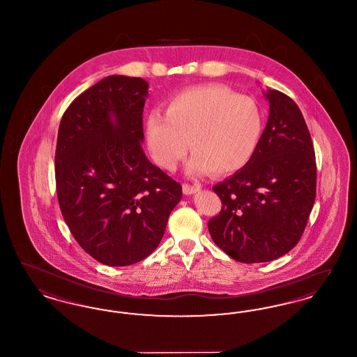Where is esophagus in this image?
Segmentation results:
<instances>
[{"label": "esophagus", "mask_w": 357, "mask_h": 357, "mask_svg": "<svg viewBox=\"0 0 357 357\" xmlns=\"http://www.w3.org/2000/svg\"><path fill=\"white\" fill-rule=\"evenodd\" d=\"M199 190H201V185H187V183L183 185V192H185L186 195L195 194V192H198Z\"/></svg>", "instance_id": "34e87169"}]
</instances>
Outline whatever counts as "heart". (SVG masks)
I'll return each mask as SVG.
<instances>
[{
  "instance_id": "heart-1",
  "label": "heart",
  "mask_w": 357,
  "mask_h": 357,
  "mask_svg": "<svg viewBox=\"0 0 357 357\" xmlns=\"http://www.w3.org/2000/svg\"><path fill=\"white\" fill-rule=\"evenodd\" d=\"M264 126V111L253 98L225 85H198L170 98L166 115H149L146 139L153 159L167 170L183 159L190 142V174L226 175L250 162Z\"/></svg>"
}]
</instances>
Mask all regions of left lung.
Segmentation results:
<instances>
[{"mask_svg":"<svg viewBox=\"0 0 357 357\" xmlns=\"http://www.w3.org/2000/svg\"><path fill=\"white\" fill-rule=\"evenodd\" d=\"M264 96L269 119L258 149L245 167L213 187L222 210L208 221L215 245L243 264L290 252L316 198L314 149L298 105L277 89Z\"/></svg>","mask_w":357,"mask_h":357,"instance_id":"left-lung-1","label":"left lung"}]
</instances>
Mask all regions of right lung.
I'll use <instances>...</instances> for the list:
<instances>
[{
  "label": "right lung",
  "instance_id": "1",
  "mask_svg": "<svg viewBox=\"0 0 357 357\" xmlns=\"http://www.w3.org/2000/svg\"><path fill=\"white\" fill-rule=\"evenodd\" d=\"M147 96L142 77H104L70 102L59 127L61 214L85 252L109 266L151 255L182 198V186L142 149Z\"/></svg>",
  "mask_w": 357,
  "mask_h": 357
}]
</instances>
